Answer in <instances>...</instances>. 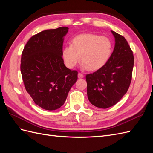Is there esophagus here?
<instances>
[{
    "mask_svg": "<svg viewBox=\"0 0 153 153\" xmlns=\"http://www.w3.org/2000/svg\"><path fill=\"white\" fill-rule=\"evenodd\" d=\"M78 78H84V75H83V74L79 73L78 74Z\"/></svg>",
    "mask_w": 153,
    "mask_h": 153,
    "instance_id": "1",
    "label": "esophagus"
}]
</instances>
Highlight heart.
I'll return each mask as SVG.
<instances>
[{"label": "heart", "instance_id": "1", "mask_svg": "<svg viewBox=\"0 0 153 153\" xmlns=\"http://www.w3.org/2000/svg\"><path fill=\"white\" fill-rule=\"evenodd\" d=\"M113 51V43L108 37L85 33L77 35L71 41V45L64 47L62 56L65 65L75 67L81 61L90 71H96L108 61Z\"/></svg>", "mask_w": 153, "mask_h": 153}]
</instances>
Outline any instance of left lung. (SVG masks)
I'll return each instance as SVG.
<instances>
[{
	"mask_svg": "<svg viewBox=\"0 0 153 153\" xmlns=\"http://www.w3.org/2000/svg\"><path fill=\"white\" fill-rule=\"evenodd\" d=\"M111 32L115 47L110 59L104 66L85 77L88 99L100 108H107L118 103L127 92L132 77V50L123 36Z\"/></svg>",
	"mask_w": 153,
	"mask_h": 153,
	"instance_id": "1",
	"label": "left lung"
}]
</instances>
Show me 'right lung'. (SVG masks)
I'll use <instances>...</instances> for the list:
<instances>
[{
	"mask_svg": "<svg viewBox=\"0 0 153 153\" xmlns=\"http://www.w3.org/2000/svg\"><path fill=\"white\" fill-rule=\"evenodd\" d=\"M68 29L61 27L33 36L22 54L20 69L25 89L37 105L47 110L62 106L78 79V72L66 68L62 57Z\"/></svg>",
	"mask_w": 153,
	"mask_h": 153,
	"instance_id": "1",
	"label": "right lung"
}]
</instances>
